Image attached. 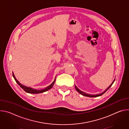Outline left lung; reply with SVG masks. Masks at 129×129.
Segmentation results:
<instances>
[{"mask_svg":"<svg viewBox=\"0 0 129 129\" xmlns=\"http://www.w3.org/2000/svg\"><path fill=\"white\" fill-rule=\"evenodd\" d=\"M114 81H115V79L113 80V81L112 82V83H111V84L103 92H102V93H100V94H87V93L84 92H83V91H82L81 90H80L76 85H75V88H76V89L77 90V91L78 92H79V93H80L81 94H82V95H83V96H87V97H90V98H95V97H98V96H101V95H103L104 93H105L106 92L110 87H111L112 86V84H113V83L114 82Z\"/></svg>","mask_w":129,"mask_h":129,"instance_id":"1","label":"left lung"}]
</instances>
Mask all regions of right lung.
Masks as SVG:
<instances>
[{
	"label": "right lung",
	"mask_w": 129,
	"mask_h": 129,
	"mask_svg": "<svg viewBox=\"0 0 129 129\" xmlns=\"http://www.w3.org/2000/svg\"><path fill=\"white\" fill-rule=\"evenodd\" d=\"M13 78H14L15 81L16 82V83L19 85L20 87L23 89V90H24L27 93H32V94H38V93H43V92H44L46 91H48V90L50 89L53 86L54 83H55V81H56V78L54 79V80L53 81V82L50 85H49L48 86H47V87H46L45 88H44L43 89H40V90H37V89H33L31 87H27L26 86H24L22 84H21L19 81H18L17 79L16 78L14 73L13 72Z\"/></svg>",
	"instance_id": "right-lung-1"
}]
</instances>
